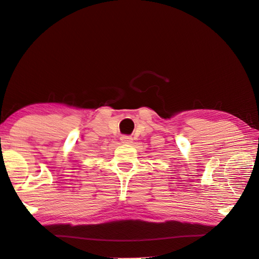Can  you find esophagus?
Instances as JSON below:
<instances>
[{
    "instance_id": "1",
    "label": "esophagus",
    "mask_w": 259,
    "mask_h": 259,
    "mask_svg": "<svg viewBox=\"0 0 259 259\" xmlns=\"http://www.w3.org/2000/svg\"><path fill=\"white\" fill-rule=\"evenodd\" d=\"M120 141L124 144H130L132 142V137L130 136H121Z\"/></svg>"
}]
</instances>
